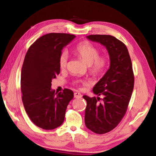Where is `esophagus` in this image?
Here are the masks:
<instances>
[{"label": "esophagus", "instance_id": "1", "mask_svg": "<svg viewBox=\"0 0 156 156\" xmlns=\"http://www.w3.org/2000/svg\"><path fill=\"white\" fill-rule=\"evenodd\" d=\"M74 97H75V98H81V97H82V95H81L80 93H79V92H75V93H74Z\"/></svg>", "mask_w": 156, "mask_h": 156}]
</instances>
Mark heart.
I'll list each match as a JSON object with an SVG mask.
<instances>
[{
    "mask_svg": "<svg viewBox=\"0 0 156 156\" xmlns=\"http://www.w3.org/2000/svg\"><path fill=\"white\" fill-rule=\"evenodd\" d=\"M73 52L80 56L85 62L88 65L89 71L91 75L98 76L105 72L109 65V59L105 55H99L100 51L97 47L92 45L88 41H82L78 44L73 48ZM69 54L67 51H62L58 59L59 66L61 69H65L67 66ZM74 85L79 84L86 85L87 83L84 80H75L73 82Z\"/></svg>",
    "mask_w": 156,
    "mask_h": 156,
    "instance_id": "1",
    "label": "heart"
}]
</instances>
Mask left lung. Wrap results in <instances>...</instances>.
I'll return each instance as SVG.
<instances>
[{
	"label": "left lung",
	"instance_id": "8db88e82",
	"mask_svg": "<svg viewBox=\"0 0 156 156\" xmlns=\"http://www.w3.org/2000/svg\"><path fill=\"white\" fill-rule=\"evenodd\" d=\"M87 38L104 45L110 60V69L92 90L103 98L83 96L87 101L86 126L101 135L117 127L126 115L134 87V73L128 49L122 41L107 34H91Z\"/></svg>",
	"mask_w": 156,
	"mask_h": 156
}]
</instances>
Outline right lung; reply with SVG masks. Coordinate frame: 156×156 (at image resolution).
Segmentation results:
<instances>
[{
    "label": "right lung",
    "instance_id": "obj_1",
    "mask_svg": "<svg viewBox=\"0 0 156 156\" xmlns=\"http://www.w3.org/2000/svg\"><path fill=\"white\" fill-rule=\"evenodd\" d=\"M75 35L48 33L37 39L25 56L21 73L22 101L34 124L44 130H53L65 120L73 92L65 89L58 94L51 90L52 79L60 72L58 59L62 49Z\"/></svg>",
    "mask_w": 156,
    "mask_h": 156
}]
</instances>
